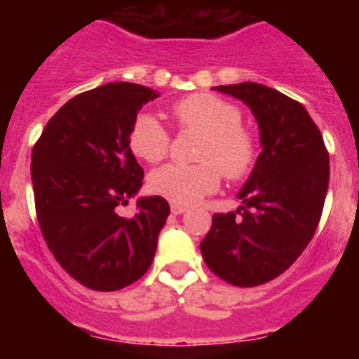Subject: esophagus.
Instances as JSON below:
<instances>
[{
	"instance_id": "esophagus-1",
	"label": "esophagus",
	"mask_w": 359,
	"mask_h": 359,
	"mask_svg": "<svg viewBox=\"0 0 359 359\" xmlns=\"http://www.w3.org/2000/svg\"><path fill=\"white\" fill-rule=\"evenodd\" d=\"M186 210H188V208L186 207H182V205H171V214H175V216H180V214H184Z\"/></svg>"
}]
</instances>
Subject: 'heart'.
<instances>
[{
  "label": "heart",
  "mask_w": 359,
  "mask_h": 359,
  "mask_svg": "<svg viewBox=\"0 0 359 359\" xmlns=\"http://www.w3.org/2000/svg\"><path fill=\"white\" fill-rule=\"evenodd\" d=\"M173 117L184 128L205 134L197 152L199 163H165L149 177L152 194L175 203L194 205L219 186L222 173L238 180L250 173L257 158L255 135L244 128L235 104L210 93H196L173 106ZM128 147L140 160L160 162L169 149V132L154 114L143 111L128 132Z\"/></svg>",
  "instance_id": "1"
}]
</instances>
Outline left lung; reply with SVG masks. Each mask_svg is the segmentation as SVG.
<instances>
[{"instance_id":"left-lung-1","label":"left lung","mask_w":359,"mask_h":359,"mask_svg":"<svg viewBox=\"0 0 359 359\" xmlns=\"http://www.w3.org/2000/svg\"><path fill=\"white\" fill-rule=\"evenodd\" d=\"M238 98L259 126L261 154L236 197L235 212L214 214L203 259L236 287L278 278L317 231L328 191L330 156L320 130L300 102L261 83L214 87Z\"/></svg>"}]
</instances>
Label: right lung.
I'll list each match as a JSON object with an SVG mask.
<instances>
[{
	"label": "right lung",
	"mask_w": 359,
	"mask_h": 359,
	"mask_svg": "<svg viewBox=\"0 0 359 359\" xmlns=\"http://www.w3.org/2000/svg\"><path fill=\"white\" fill-rule=\"evenodd\" d=\"M154 89L106 83L70 98L42 130L31 154V180L42 236L76 281L119 290L149 270L169 216L160 196L137 197L134 218L117 214L140 194L143 169L128 147L140 109Z\"/></svg>",
	"instance_id": "obj_1"
}]
</instances>
